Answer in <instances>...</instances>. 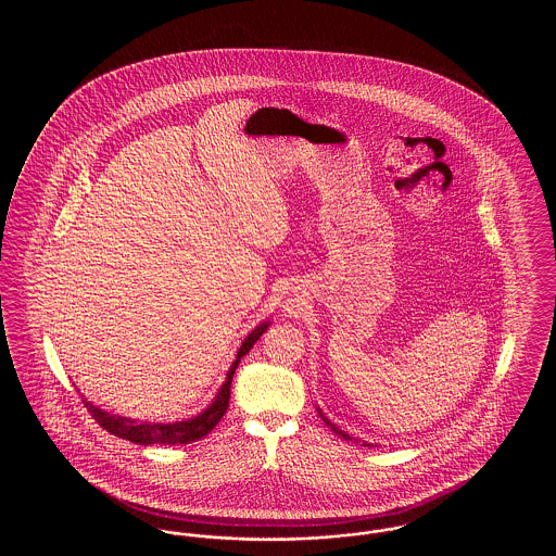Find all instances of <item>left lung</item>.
I'll return each mask as SVG.
<instances>
[{
	"label": "left lung",
	"mask_w": 556,
	"mask_h": 556,
	"mask_svg": "<svg viewBox=\"0 0 556 556\" xmlns=\"http://www.w3.org/2000/svg\"><path fill=\"white\" fill-rule=\"evenodd\" d=\"M323 421H325V424L329 425V427H331V429H333V431H336V433H338V435H342V438H344V440H348V438H350V435H345V433H344V431H342V429H338V427H336V425L329 424V421H327V419H325V417H323ZM365 446H367V444H365Z\"/></svg>",
	"instance_id": "8db88e82"
}]
</instances>
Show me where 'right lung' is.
I'll use <instances>...</instances> for the list:
<instances>
[{
	"label": "right lung",
	"mask_w": 556,
	"mask_h": 556,
	"mask_svg": "<svg viewBox=\"0 0 556 556\" xmlns=\"http://www.w3.org/2000/svg\"><path fill=\"white\" fill-rule=\"evenodd\" d=\"M266 323L258 325L239 348L238 358L236 363L231 365V369L227 372V381L223 383L220 392L216 400L212 402L211 406L189 419V421H181V424H168V425H150V424H135L131 419H125V417H114L110 413H104L102 408L93 406L91 402L83 400L87 410L91 413V417L100 424V427H104L108 433L112 435H118L123 440H129L135 442L139 446H150V444H164V446H175V444H189V442H195L204 435H208L212 429L216 427V424L223 419L227 406H229V397H231V379H233V372L238 369L239 361L250 352V348L256 344L261 340V336L266 331Z\"/></svg>",
	"instance_id": "add662e5"
}]
</instances>
